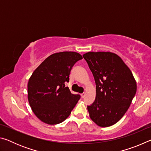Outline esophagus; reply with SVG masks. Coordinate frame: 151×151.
<instances>
[{"label": "esophagus", "mask_w": 151, "mask_h": 151, "mask_svg": "<svg viewBox=\"0 0 151 151\" xmlns=\"http://www.w3.org/2000/svg\"><path fill=\"white\" fill-rule=\"evenodd\" d=\"M85 93H82L81 94V97L82 98H84V97H85Z\"/></svg>", "instance_id": "esophagus-1"}]
</instances>
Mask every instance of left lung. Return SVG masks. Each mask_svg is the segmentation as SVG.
Wrapping results in <instances>:
<instances>
[{"instance_id": "obj_1", "label": "left lung", "mask_w": 151, "mask_h": 151, "mask_svg": "<svg viewBox=\"0 0 151 151\" xmlns=\"http://www.w3.org/2000/svg\"><path fill=\"white\" fill-rule=\"evenodd\" d=\"M96 83V98L87 106L92 121L101 127L116 123L131 105L137 83L129 68L111 52H88L83 55Z\"/></svg>"}]
</instances>
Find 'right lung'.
Returning a JSON list of instances; mask_svg holds the SVG:
<instances>
[{"label": "right lung", "instance_id": "obj_1", "mask_svg": "<svg viewBox=\"0 0 151 151\" xmlns=\"http://www.w3.org/2000/svg\"><path fill=\"white\" fill-rule=\"evenodd\" d=\"M82 56L75 52L50 55L36 68L28 83V100L33 112L48 124L63 122L81 98L65 86L74 65Z\"/></svg>", "mask_w": 151, "mask_h": 151}]
</instances>
